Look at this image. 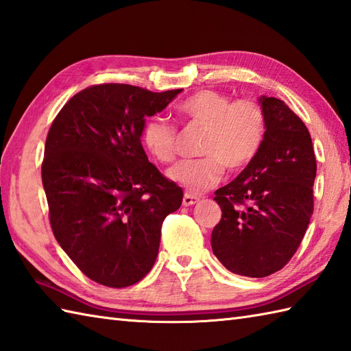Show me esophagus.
Here are the masks:
<instances>
[{
  "instance_id": "esophagus-1",
  "label": "esophagus",
  "mask_w": 351,
  "mask_h": 351,
  "mask_svg": "<svg viewBox=\"0 0 351 351\" xmlns=\"http://www.w3.org/2000/svg\"><path fill=\"white\" fill-rule=\"evenodd\" d=\"M199 202V197L197 196H193L190 193H185L184 197H182V205L184 206H191V205H196Z\"/></svg>"
}]
</instances>
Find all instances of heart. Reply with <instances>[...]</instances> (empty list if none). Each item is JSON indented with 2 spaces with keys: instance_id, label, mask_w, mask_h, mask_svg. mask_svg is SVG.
Returning a JSON list of instances; mask_svg holds the SVG:
<instances>
[{
  "instance_id": "heart-1",
  "label": "heart",
  "mask_w": 351,
  "mask_h": 351,
  "mask_svg": "<svg viewBox=\"0 0 351 351\" xmlns=\"http://www.w3.org/2000/svg\"><path fill=\"white\" fill-rule=\"evenodd\" d=\"M178 114L193 128L204 130L199 154L205 156L178 162L167 171V178L195 195L217 185L225 167L230 171L244 169L263 145L265 117L263 108L253 101L232 102L225 93L200 90L180 104ZM141 141L156 161H173L176 130L167 121L147 119Z\"/></svg>"
}]
</instances>
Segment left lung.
<instances>
[{"label":"left lung","instance_id":"1","mask_svg":"<svg viewBox=\"0 0 351 351\" xmlns=\"http://www.w3.org/2000/svg\"><path fill=\"white\" fill-rule=\"evenodd\" d=\"M263 145L232 182L215 191L221 220L214 255L229 271L265 278L293 258L314 211L317 161L306 125L285 102L261 96Z\"/></svg>","mask_w":351,"mask_h":351}]
</instances>
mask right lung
<instances>
[{"label":"right lung","instance_id":"right-lung-1","mask_svg":"<svg viewBox=\"0 0 351 351\" xmlns=\"http://www.w3.org/2000/svg\"><path fill=\"white\" fill-rule=\"evenodd\" d=\"M181 92L92 86L51 125L42 182L52 232L101 285L125 288L143 279L158 255L164 219L182 204L181 187L149 162L140 140L146 117Z\"/></svg>","mask_w":351,"mask_h":351}]
</instances>
